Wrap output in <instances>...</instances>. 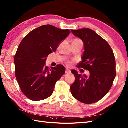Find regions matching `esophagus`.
<instances>
[{
    "mask_svg": "<svg viewBox=\"0 0 128 128\" xmlns=\"http://www.w3.org/2000/svg\"><path fill=\"white\" fill-rule=\"evenodd\" d=\"M71 72V71L69 70V69H66V74H70Z\"/></svg>",
    "mask_w": 128,
    "mask_h": 128,
    "instance_id": "obj_1",
    "label": "esophagus"
}]
</instances>
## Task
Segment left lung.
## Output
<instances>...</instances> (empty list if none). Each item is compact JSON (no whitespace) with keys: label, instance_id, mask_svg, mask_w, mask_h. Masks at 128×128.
<instances>
[{"label":"left lung","instance_id":"8db88e82","mask_svg":"<svg viewBox=\"0 0 128 128\" xmlns=\"http://www.w3.org/2000/svg\"><path fill=\"white\" fill-rule=\"evenodd\" d=\"M71 31L84 44L82 61L77 67L90 72L87 76L72 70L75 80L70 86L71 93L81 102H96L109 92L116 75L113 52L108 42L94 30L86 28Z\"/></svg>","mask_w":128,"mask_h":128}]
</instances>
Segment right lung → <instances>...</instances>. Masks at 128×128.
<instances>
[{
    "mask_svg": "<svg viewBox=\"0 0 128 128\" xmlns=\"http://www.w3.org/2000/svg\"><path fill=\"white\" fill-rule=\"evenodd\" d=\"M51 25H44L33 30L22 40L14 56L15 76L24 94L33 101L48 98L56 82L66 72L63 65L45 66L46 58L70 34Z\"/></svg>",
    "mask_w": 128,
    "mask_h": 128,
    "instance_id": "obj_1",
    "label": "right lung"
}]
</instances>
